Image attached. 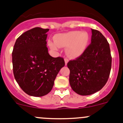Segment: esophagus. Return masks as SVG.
<instances>
[{"label":"esophagus","mask_w":123,"mask_h":123,"mask_svg":"<svg viewBox=\"0 0 123 123\" xmlns=\"http://www.w3.org/2000/svg\"><path fill=\"white\" fill-rule=\"evenodd\" d=\"M64 61H65V65H67V64H68V59L67 58H65Z\"/></svg>","instance_id":"obj_1"}]
</instances>
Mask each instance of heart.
<instances>
[{
  "label": "heart",
  "instance_id": "obj_1",
  "mask_svg": "<svg viewBox=\"0 0 123 123\" xmlns=\"http://www.w3.org/2000/svg\"><path fill=\"white\" fill-rule=\"evenodd\" d=\"M89 40L87 32L72 31L55 35V42L49 40L48 45L53 51H58L59 47H66V55L69 58L76 59L85 52Z\"/></svg>",
  "mask_w": 123,
  "mask_h": 123
}]
</instances>
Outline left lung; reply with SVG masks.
Returning <instances> with one entry per match:
<instances>
[{"instance_id": "left-lung-1", "label": "left lung", "mask_w": 123, "mask_h": 123, "mask_svg": "<svg viewBox=\"0 0 123 123\" xmlns=\"http://www.w3.org/2000/svg\"><path fill=\"white\" fill-rule=\"evenodd\" d=\"M91 43L85 52L67 64L69 83L80 95L92 94L106 85L111 67V56L107 40L100 32L91 29Z\"/></svg>"}]
</instances>
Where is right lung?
Listing matches in <instances>:
<instances>
[{
  "label": "right lung",
  "mask_w": 123,
  "mask_h": 123,
  "mask_svg": "<svg viewBox=\"0 0 123 123\" xmlns=\"http://www.w3.org/2000/svg\"><path fill=\"white\" fill-rule=\"evenodd\" d=\"M48 31L40 27L27 31L17 39L12 52L14 78L21 89L31 96L48 94L65 66L62 58L52 57L48 54Z\"/></svg>",
  "instance_id": "right-lung-1"
}]
</instances>
